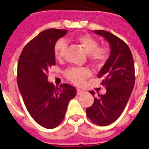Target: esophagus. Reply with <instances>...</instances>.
I'll use <instances>...</instances> for the list:
<instances>
[{
	"label": "esophagus",
	"instance_id": "obj_1",
	"mask_svg": "<svg viewBox=\"0 0 149 149\" xmlns=\"http://www.w3.org/2000/svg\"><path fill=\"white\" fill-rule=\"evenodd\" d=\"M84 93V91L81 90V89H77V95H80L83 94Z\"/></svg>",
	"mask_w": 149,
	"mask_h": 149
}]
</instances>
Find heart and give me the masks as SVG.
<instances>
[{"instance_id": "obj_1", "label": "heart", "mask_w": 149, "mask_h": 149, "mask_svg": "<svg viewBox=\"0 0 149 149\" xmlns=\"http://www.w3.org/2000/svg\"><path fill=\"white\" fill-rule=\"evenodd\" d=\"M79 44L82 46L84 51L88 54L89 59L93 64L97 65H103L108 59V49L104 47H98L99 43L98 40L88 34L78 36L75 38ZM67 48L65 40L60 39L56 41L54 48V53L56 59L61 60L64 56ZM90 71L86 68H70L65 72V75L68 80L75 85H81L86 77L90 75Z\"/></svg>"}]
</instances>
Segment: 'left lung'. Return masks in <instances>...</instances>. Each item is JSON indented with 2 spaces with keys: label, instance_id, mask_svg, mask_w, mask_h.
I'll use <instances>...</instances> for the list:
<instances>
[{
  "label": "left lung",
  "instance_id": "8db88e82",
  "mask_svg": "<svg viewBox=\"0 0 149 149\" xmlns=\"http://www.w3.org/2000/svg\"><path fill=\"white\" fill-rule=\"evenodd\" d=\"M109 43V58L97 77L103 78L101 84L106 93L94 98V103L86 108L87 116L99 126L109 125L122 114L131 96L135 84L134 63L132 54L125 42L116 36L105 30H93ZM89 93L95 95L94 91Z\"/></svg>",
  "mask_w": 149,
  "mask_h": 149
}]
</instances>
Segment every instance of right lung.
<instances>
[{
  "label": "right lung",
  "instance_id": "1",
  "mask_svg": "<svg viewBox=\"0 0 149 149\" xmlns=\"http://www.w3.org/2000/svg\"><path fill=\"white\" fill-rule=\"evenodd\" d=\"M67 30L48 29L29 42L19 56L17 83L24 103L33 119L45 128H54L64 119L68 102L76 89L68 84L55 87L48 81L51 65H55L54 48Z\"/></svg>",
  "mask_w": 149,
  "mask_h": 149
}]
</instances>
